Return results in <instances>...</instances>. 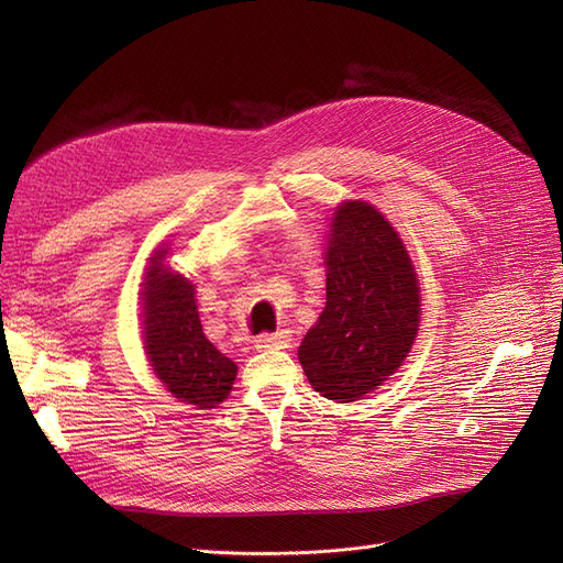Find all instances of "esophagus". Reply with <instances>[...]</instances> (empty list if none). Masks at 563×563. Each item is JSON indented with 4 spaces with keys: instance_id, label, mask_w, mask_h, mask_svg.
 Segmentation results:
<instances>
[{
    "instance_id": "obj_1",
    "label": "esophagus",
    "mask_w": 563,
    "mask_h": 563,
    "mask_svg": "<svg viewBox=\"0 0 563 563\" xmlns=\"http://www.w3.org/2000/svg\"><path fill=\"white\" fill-rule=\"evenodd\" d=\"M291 342L289 330H276V332H265L255 340L257 351H269V349H285Z\"/></svg>"
}]
</instances>
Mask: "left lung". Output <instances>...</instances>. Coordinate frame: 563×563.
<instances>
[{
  "mask_svg": "<svg viewBox=\"0 0 563 563\" xmlns=\"http://www.w3.org/2000/svg\"><path fill=\"white\" fill-rule=\"evenodd\" d=\"M325 308L298 349L314 391L351 402L398 371L417 340L421 287L391 223L344 201L330 223Z\"/></svg>",
  "mask_w": 563,
  "mask_h": 563,
  "instance_id": "left-lung-1",
  "label": "left lung"
}]
</instances>
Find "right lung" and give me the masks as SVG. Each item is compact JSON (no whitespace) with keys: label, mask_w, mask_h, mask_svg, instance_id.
I'll return each mask as SVG.
<instances>
[{"label":"right lung","mask_w":563,"mask_h":563,"mask_svg":"<svg viewBox=\"0 0 563 563\" xmlns=\"http://www.w3.org/2000/svg\"><path fill=\"white\" fill-rule=\"evenodd\" d=\"M158 249L142 283L144 351L156 376L180 402L212 409L233 389L238 364L219 353L203 334L195 285L163 265Z\"/></svg>","instance_id":"add662e5"}]
</instances>
